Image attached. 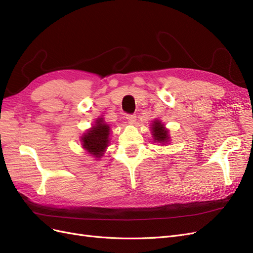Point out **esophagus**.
Listing matches in <instances>:
<instances>
[{
    "label": "esophagus",
    "mask_w": 253,
    "mask_h": 253,
    "mask_svg": "<svg viewBox=\"0 0 253 253\" xmlns=\"http://www.w3.org/2000/svg\"><path fill=\"white\" fill-rule=\"evenodd\" d=\"M126 119H127L129 125H134L135 122H136V116H135V115H127Z\"/></svg>",
    "instance_id": "1"
}]
</instances>
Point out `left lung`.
<instances>
[{
	"label": "left lung",
	"mask_w": 253,
	"mask_h": 253,
	"mask_svg": "<svg viewBox=\"0 0 253 253\" xmlns=\"http://www.w3.org/2000/svg\"><path fill=\"white\" fill-rule=\"evenodd\" d=\"M150 127H151L152 137L154 142L163 144V145L170 142L171 137H170L169 129L165 126V125L162 121L158 119H154V121H152V125Z\"/></svg>",
	"instance_id": "8db88e82"
}]
</instances>
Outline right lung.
<instances>
[{"label":"right lung","instance_id":"1","mask_svg":"<svg viewBox=\"0 0 253 253\" xmlns=\"http://www.w3.org/2000/svg\"><path fill=\"white\" fill-rule=\"evenodd\" d=\"M111 127L102 117H98L95 124L81 136V145L90 156L100 159L110 143Z\"/></svg>","mask_w":253,"mask_h":253}]
</instances>
